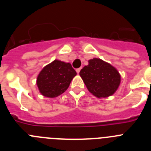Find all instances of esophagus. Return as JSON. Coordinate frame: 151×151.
<instances>
[{
    "instance_id": "34e87169",
    "label": "esophagus",
    "mask_w": 151,
    "mask_h": 151,
    "mask_svg": "<svg viewBox=\"0 0 151 151\" xmlns=\"http://www.w3.org/2000/svg\"><path fill=\"white\" fill-rule=\"evenodd\" d=\"M81 69H82V68H78V69H76V73H79V72H80V70H81Z\"/></svg>"
}]
</instances>
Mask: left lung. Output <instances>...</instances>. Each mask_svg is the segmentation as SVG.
Returning a JSON list of instances; mask_svg holds the SVG:
<instances>
[{
  "instance_id": "8db88e82",
  "label": "left lung",
  "mask_w": 151,
  "mask_h": 151,
  "mask_svg": "<svg viewBox=\"0 0 151 151\" xmlns=\"http://www.w3.org/2000/svg\"><path fill=\"white\" fill-rule=\"evenodd\" d=\"M79 75L88 90L99 98L114 94L120 84V75L116 69L97 58L90 60Z\"/></svg>"
}]
</instances>
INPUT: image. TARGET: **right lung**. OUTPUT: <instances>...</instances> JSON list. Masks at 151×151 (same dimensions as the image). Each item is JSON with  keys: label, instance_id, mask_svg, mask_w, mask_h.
I'll list each match as a JSON object with an SVG mask.
<instances>
[{"label": "right lung", "instance_id": "right-lung-1", "mask_svg": "<svg viewBox=\"0 0 151 151\" xmlns=\"http://www.w3.org/2000/svg\"><path fill=\"white\" fill-rule=\"evenodd\" d=\"M76 75L71 64L55 60L41 70L37 78V85L42 95L56 97L65 92Z\"/></svg>", "mask_w": 151, "mask_h": 151}]
</instances>
